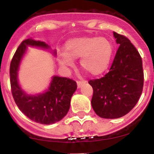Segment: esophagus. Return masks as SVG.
<instances>
[{"mask_svg":"<svg viewBox=\"0 0 154 154\" xmlns=\"http://www.w3.org/2000/svg\"><path fill=\"white\" fill-rule=\"evenodd\" d=\"M84 83H85V82H84L78 81V82H77V87H78L79 89V88H81V87H82V85H83Z\"/></svg>","mask_w":154,"mask_h":154,"instance_id":"1","label":"esophagus"}]
</instances>
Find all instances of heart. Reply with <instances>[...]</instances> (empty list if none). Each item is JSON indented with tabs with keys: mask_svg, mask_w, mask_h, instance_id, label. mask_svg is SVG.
<instances>
[{
	"mask_svg": "<svg viewBox=\"0 0 154 154\" xmlns=\"http://www.w3.org/2000/svg\"><path fill=\"white\" fill-rule=\"evenodd\" d=\"M65 53L60 56L64 66L73 67L80 59L82 69L93 76L103 74L109 67L113 53L112 42L104 37H80L65 43Z\"/></svg>",
	"mask_w": 154,
	"mask_h": 154,
	"instance_id": "1",
	"label": "heart"
}]
</instances>
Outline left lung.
I'll list each match as a JSON object with an SVG mask.
<instances>
[{
  "mask_svg": "<svg viewBox=\"0 0 154 154\" xmlns=\"http://www.w3.org/2000/svg\"><path fill=\"white\" fill-rule=\"evenodd\" d=\"M119 45L109 72L99 79L90 80L93 89L92 106L105 119L120 118L135 106L143 86L142 58L130 41L113 31Z\"/></svg>",
  "mask_w": 154,
  "mask_h": 154,
  "instance_id": "left-lung-1",
  "label": "left lung"
}]
</instances>
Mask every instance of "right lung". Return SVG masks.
I'll use <instances>...</instances> for the list:
<instances>
[{
	"label": "right lung",
	"mask_w": 154,
	"mask_h": 154,
	"mask_svg": "<svg viewBox=\"0 0 154 154\" xmlns=\"http://www.w3.org/2000/svg\"><path fill=\"white\" fill-rule=\"evenodd\" d=\"M28 47L47 50L56 57V50H51L47 43L33 38L23 41L17 48L10 66L11 86L14 99L24 115L34 122L45 125L55 123L65 117L70 108L71 98L77 89L76 82L70 79L54 75L44 92L28 94L18 82L20 65Z\"/></svg>",
	"instance_id": "obj_1"
}]
</instances>
